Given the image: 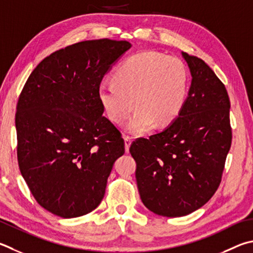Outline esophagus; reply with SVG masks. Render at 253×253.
<instances>
[{"mask_svg":"<svg viewBox=\"0 0 253 253\" xmlns=\"http://www.w3.org/2000/svg\"><path fill=\"white\" fill-rule=\"evenodd\" d=\"M124 140H125V150H126V153H128V151H129L130 144H131V138L129 136H125L124 137Z\"/></svg>","mask_w":253,"mask_h":253,"instance_id":"1","label":"esophagus"}]
</instances>
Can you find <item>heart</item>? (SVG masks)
<instances>
[{
	"label": "heart",
	"instance_id": "heart-1",
	"mask_svg": "<svg viewBox=\"0 0 253 253\" xmlns=\"http://www.w3.org/2000/svg\"><path fill=\"white\" fill-rule=\"evenodd\" d=\"M189 73L180 58L141 52L127 57L114 73V83L98 87V99L105 114L115 124L126 121L135 107L127 129L144 136L176 119L185 105Z\"/></svg>",
	"mask_w": 253,
	"mask_h": 253
}]
</instances>
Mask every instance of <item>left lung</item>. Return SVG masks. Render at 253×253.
<instances>
[{"label": "left lung", "instance_id": "left-lung-1", "mask_svg": "<svg viewBox=\"0 0 253 253\" xmlns=\"http://www.w3.org/2000/svg\"><path fill=\"white\" fill-rule=\"evenodd\" d=\"M182 56L192 77L182 111L166 129L129 148L142 204L171 218L194 212L214 195L232 140L223 83L201 58Z\"/></svg>", "mask_w": 253, "mask_h": 253}]
</instances>
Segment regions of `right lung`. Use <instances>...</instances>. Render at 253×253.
I'll return each instance as SVG.
<instances>
[{
	"mask_svg": "<svg viewBox=\"0 0 253 253\" xmlns=\"http://www.w3.org/2000/svg\"><path fill=\"white\" fill-rule=\"evenodd\" d=\"M127 41H84L45 57L18 97L17 162L35 200L62 218L81 217L103 200L113 165L125 153L103 116L98 87Z\"/></svg>",
	"mask_w": 253,
	"mask_h": 253,
	"instance_id": "right-lung-1",
	"label": "right lung"
}]
</instances>
